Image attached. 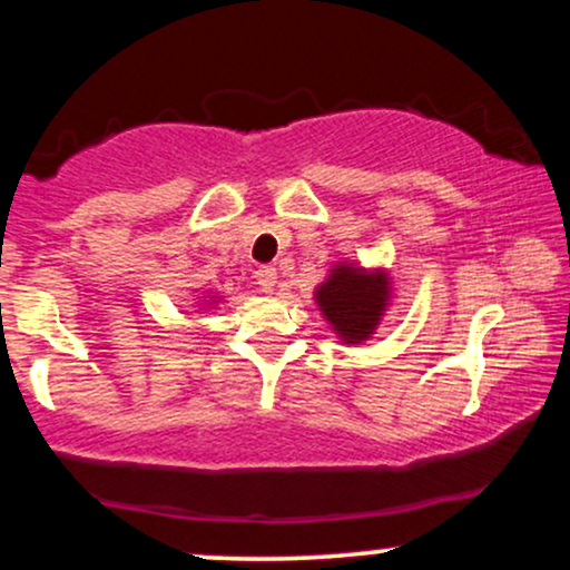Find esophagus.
I'll use <instances>...</instances> for the list:
<instances>
[{"instance_id": "obj_1", "label": "esophagus", "mask_w": 570, "mask_h": 570, "mask_svg": "<svg viewBox=\"0 0 570 570\" xmlns=\"http://www.w3.org/2000/svg\"><path fill=\"white\" fill-rule=\"evenodd\" d=\"M254 278H257V284L263 286V292H273L278 284V271L273 265H263L257 273H254Z\"/></svg>"}]
</instances>
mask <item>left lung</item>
Returning a JSON list of instances; mask_svg holds the SVG:
<instances>
[{"label":"left lung","mask_w":570,"mask_h":570,"mask_svg":"<svg viewBox=\"0 0 570 570\" xmlns=\"http://www.w3.org/2000/svg\"><path fill=\"white\" fill-rule=\"evenodd\" d=\"M313 299L343 343H364L375 335L391 299V278L385 271H367L353 263H337Z\"/></svg>","instance_id":"8db88e82"}]
</instances>
